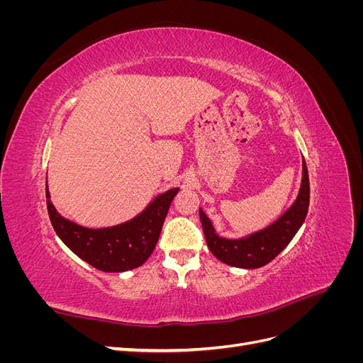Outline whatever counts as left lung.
Wrapping results in <instances>:
<instances>
[{
  "label": "left lung",
  "instance_id": "8db88e82",
  "mask_svg": "<svg viewBox=\"0 0 363 363\" xmlns=\"http://www.w3.org/2000/svg\"><path fill=\"white\" fill-rule=\"evenodd\" d=\"M309 174H307V167L303 159V180L298 196L288 211L265 230H260V232L244 239L219 238L215 233L211 219L200 211L207 247L216 259L227 263V265L247 269L267 265L288 247L292 238L298 232V228L304 223L307 211H309Z\"/></svg>",
  "mask_w": 363,
  "mask_h": 363
}]
</instances>
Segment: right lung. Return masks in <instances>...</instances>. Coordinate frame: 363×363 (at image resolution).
I'll list each match as a JSON object with an SVG mask.
<instances>
[{
    "instance_id": "add662e5",
    "label": "right lung",
    "mask_w": 363,
    "mask_h": 363,
    "mask_svg": "<svg viewBox=\"0 0 363 363\" xmlns=\"http://www.w3.org/2000/svg\"><path fill=\"white\" fill-rule=\"evenodd\" d=\"M50 221L57 236L77 256L104 272H123L140 267L156 248L171 201L179 189L159 195L144 212L128 223L108 228H86L60 216L50 201Z\"/></svg>"
}]
</instances>
